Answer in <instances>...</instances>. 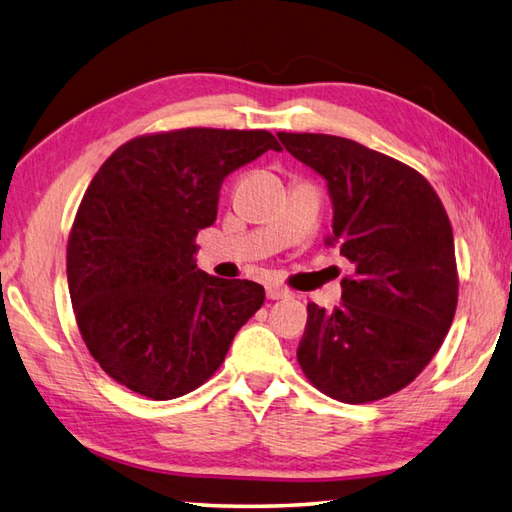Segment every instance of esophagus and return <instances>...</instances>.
<instances>
[{"instance_id": "1", "label": "esophagus", "mask_w": 512, "mask_h": 512, "mask_svg": "<svg viewBox=\"0 0 512 512\" xmlns=\"http://www.w3.org/2000/svg\"><path fill=\"white\" fill-rule=\"evenodd\" d=\"M266 297L268 299H286V297H290V292L286 288L270 284V286H266Z\"/></svg>"}]
</instances>
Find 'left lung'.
Segmentation results:
<instances>
[{
  "label": "left lung",
  "mask_w": 512,
  "mask_h": 512,
  "mask_svg": "<svg viewBox=\"0 0 512 512\" xmlns=\"http://www.w3.org/2000/svg\"><path fill=\"white\" fill-rule=\"evenodd\" d=\"M328 184L332 235L354 275L343 303H308L297 358L325 396L347 405L396 394L431 361L458 306L449 215L416 169L350 138L277 134Z\"/></svg>",
  "instance_id": "1"
}]
</instances>
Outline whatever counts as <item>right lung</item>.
<instances>
[{
	"label": "right lung",
	"mask_w": 512,
	"mask_h": 512,
	"mask_svg": "<svg viewBox=\"0 0 512 512\" xmlns=\"http://www.w3.org/2000/svg\"><path fill=\"white\" fill-rule=\"evenodd\" d=\"M281 151L253 129L138 136L103 162L68 242V288L94 361L140 396L171 400L211 378L264 286L206 275L195 235L217 217L222 182Z\"/></svg>",
	"instance_id": "1"
}]
</instances>
